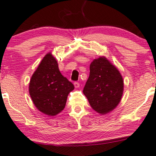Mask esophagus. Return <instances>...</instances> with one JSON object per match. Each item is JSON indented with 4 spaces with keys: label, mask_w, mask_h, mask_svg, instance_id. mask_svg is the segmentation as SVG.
<instances>
[{
    "label": "esophagus",
    "mask_w": 156,
    "mask_h": 156,
    "mask_svg": "<svg viewBox=\"0 0 156 156\" xmlns=\"http://www.w3.org/2000/svg\"><path fill=\"white\" fill-rule=\"evenodd\" d=\"M74 87H76V88H78V87H80V83H79L78 82H74Z\"/></svg>",
    "instance_id": "esophagus-1"
}]
</instances>
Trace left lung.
<instances>
[{
  "instance_id": "8db88e82",
  "label": "left lung",
  "mask_w": 156,
  "mask_h": 156,
  "mask_svg": "<svg viewBox=\"0 0 156 156\" xmlns=\"http://www.w3.org/2000/svg\"><path fill=\"white\" fill-rule=\"evenodd\" d=\"M122 91L123 81L116 67L104 57L93 60L83 90L91 107L102 115L109 112L120 103Z\"/></svg>"
}]
</instances>
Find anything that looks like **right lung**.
I'll use <instances>...</instances> for the list:
<instances>
[{
    "label": "right lung",
    "instance_id": "right-lung-1",
    "mask_svg": "<svg viewBox=\"0 0 156 156\" xmlns=\"http://www.w3.org/2000/svg\"><path fill=\"white\" fill-rule=\"evenodd\" d=\"M74 86L64 77L50 53L44 57L30 81L29 93L37 109L54 116L64 109L69 93Z\"/></svg>",
    "mask_w": 156,
    "mask_h": 156
}]
</instances>
